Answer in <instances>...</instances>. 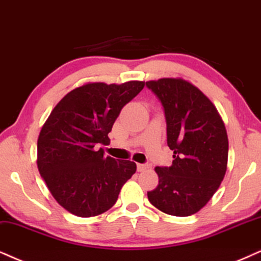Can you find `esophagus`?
I'll list each match as a JSON object with an SVG mask.
<instances>
[{
    "mask_svg": "<svg viewBox=\"0 0 261 261\" xmlns=\"http://www.w3.org/2000/svg\"><path fill=\"white\" fill-rule=\"evenodd\" d=\"M147 169H149V165L147 164H137V171L138 172H143Z\"/></svg>",
    "mask_w": 261,
    "mask_h": 261,
    "instance_id": "1",
    "label": "esophagus"
}]
</instances>
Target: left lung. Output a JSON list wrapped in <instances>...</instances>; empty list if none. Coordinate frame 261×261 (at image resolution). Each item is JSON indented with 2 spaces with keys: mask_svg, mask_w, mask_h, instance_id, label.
<instances>
[{
  "mask_svg": "<svg viewBox=\"0 0 261 261\" xmlns=\"http://www.w3.org/2000/svg\"><path fill=\"white\" fill-rule=\"evenodd\" d=\"M146 87L163 106L167 146L173 150L170 167H155L159 184L148 191V200L164 213L191 216L208 202L225 176V126L212 102L189 82L161 78Z\"/></svg>",
  "mask_w": 261,
  "mask_h": 261,
  "instance_id": "1",
  "label": "left lung"
}]
</instances>
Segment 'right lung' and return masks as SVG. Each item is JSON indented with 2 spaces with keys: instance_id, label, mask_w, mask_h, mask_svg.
<instances>
[{
  "instance_id": "obj_1",
  "label": "right lung",
  "mask_w": 261,
  "mask_h": 261,
  "mask_svg": "<svg viewBox=\"0 0 261 261\" xmlns=\"http://www.w3.org/2000/svg\"><path fill=\"white\" fill-rule=\"evenodd\" d=\"M144 82L88 83L68 92L51 111L37 142L39 173L59 204L77 217H94L117 202L136 164L105 156L121 108Z\"/></svg>"
}]
</instances>
